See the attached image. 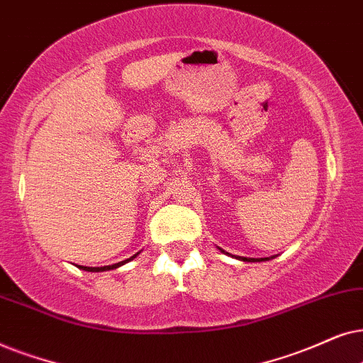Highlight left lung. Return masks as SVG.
I'll use <instances>...</instances> for the list:
<instances>
[{"instance_id":"1","label":"left lung","mask_w":363,"mask_h":363,"mask_svg":"<svg viewBox=\"0 0 363 363\" xmlns=\"http://www.w3.org/2000/svg\"><path fill=\"white\" fill-rule=\"evenodd\" d=\"M242 260H245V262H247V260H249V262H254V259H245V257H242ZM260 260H264V259H260Z\"/></svg>"}]
</instances>
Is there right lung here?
<instances>
[{"instance_id": "1", "label": "right lung", "mask_w": 363, "mask_h": 363, "mask_svg": "<svg viewBox=\"0 0 363 363\" xmlns=\"http://www.w3.org/2000/svg\"><path fill=\"white\" fill-rule=\"evenodd\" d=\"M138 254H134L133 257H129L128 260H123V262H118V264H114V265H104V267H84V265H79V269H83V270H88V272H99V270H109V269H116V267H119V265H123V264H125V262H129V260H133L134 257H136Z\"/></svg>"}]
</instances>
